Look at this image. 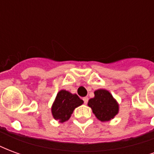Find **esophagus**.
<instances>
[{"instance_id":"esophagus-1","label":"esophagus","mask_w":154,"mask_h":154,"mask_svg":"<svg viewBox=\"0 0 154 154\" xmlns=\"http://www.w3.org/2000/svg\"><path fill=\"white\" fill-rule=\"evenodd\" d=\"M83 101H84V104H87L88 98H87V97H83Z\"/></svg>"}]
</instances>
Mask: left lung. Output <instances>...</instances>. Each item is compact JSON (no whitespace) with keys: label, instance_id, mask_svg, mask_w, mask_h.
<instances>
[{"label":"left lung","instance_id":"8db88e82","mask_svg":"<svg viewBox=\"0 0 154 154\" xmlns=\"http://www.w3.org/2000/svg\"><path fill=\"white\" fill-rule=\"evenodd\" d=\"M95 97L88 100V106L101 122L110 121L119 113V106L117 100L109 91L98 89L94 91Z\"/></svg>","mask_w":154,"mask_h":154}]
</instances>
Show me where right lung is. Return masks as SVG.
Listing matches in <instances>:
<instances>
[{
  "instance_id": "obj_1",
  "label": "right lung",
  "mask_w": 154,
  "mask_h": 154,
  "mask_svg": "<svg viewBox=\"0 0 154 154\" xmlns=\"http://www.w3.org/2000/svg\"><path fill=\"white\" fill-rule=\"evenodd\" d=\"M83 100L77 94L63 89L57 92L51 107V113L54 119L63 123L70 119L73 110L83 104Z\"/></svg>"
}]
</instances>
